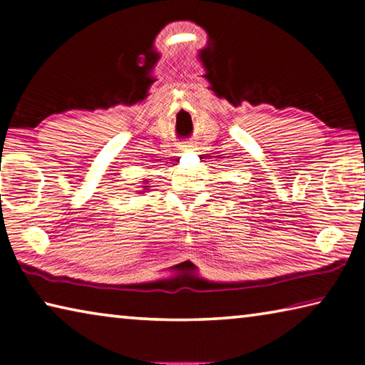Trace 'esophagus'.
<instances>
[{
  "mask_svg": "<svg viewBox=\"0 0 365 365\" xmlns=\"http://www.w3.org/2000/svg\"><path fill=\"white\" fill-rule=\"evenodd\" d=\"M180 150H182V151L195 150V145H193V143H183V145H180Z\"/></svg>",
  "mask_w": 365,
  "mask_h": 365,
  "instance_id": "1",
  "label": "esophagus"
}]
</instances>
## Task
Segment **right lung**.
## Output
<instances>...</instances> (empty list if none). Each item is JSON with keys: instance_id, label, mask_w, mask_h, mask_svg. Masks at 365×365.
<instances>
[{"instance_id": "add662e5", "label": "right lung", "mask_w": 365, "mask_h": 365, "mask_svg": "<svg viewBox=\"0 0 365 365\" xmlns=\"http://www.w3.org/2000/svg\"><path fill=\"white\" fill-rule=\"evenodd\" d=\"M151 187H150V183H148V180H145L143 182V190H138L140 193H146V190H150Z\"/></svg>"}]
</instances>
